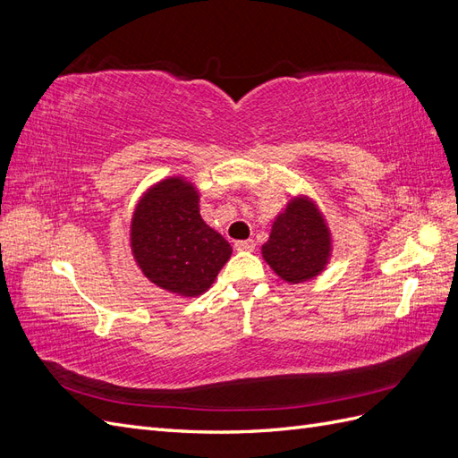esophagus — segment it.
I'll use <instances>...</instances> for the list:
<instances>
[{"label": "esophagus", "mask_w": 458, "mask_h": 458, "mask_svg": "<svg viewBox=\"0 0 458 458\" xmlns=\"http://www.w3.org/2000/svg\"><path fill=\"white\" fill-rule=\"evenodd\" d=\"M254 241H237L234 242V250H239V252H252L254 250Z\"/></svg>", "instance_id": "34e87169"}]
</instances>
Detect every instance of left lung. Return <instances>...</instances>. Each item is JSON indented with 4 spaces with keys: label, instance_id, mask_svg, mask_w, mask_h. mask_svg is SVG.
Listing matches in <instances>:
<instances>
[{
    "label": "left lung",
    "instance_id": "1",
    "mask_svg": "<svg viewBox=\"0 0 458 458\" xmlns=\"http://www.w3.org/2000/svg\"><path fill=\"white\" fill-rule=\"evenodd\" d=\"M332 233L321 208L310 195L290 197L275 217L261 258L288 284L321 275L332 258Z\"/></svg>",
    "mask_w": 458,
    "mask_h": 458
}]
</instances>
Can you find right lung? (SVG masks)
I'll use <instances>...</instances> for the list:
<instances>
[{
  "label": "right lung",
  "instance_id": "1",
  "mask_svg": "<svg viewBox=\"0 0 458 458\" xmlns=\"http://www.w3.org/2000/svg\"><path fill=\"white\" fill-rule=\"evenodd\" d=\"M130 248L147 279L182 298L204 294L233 248L200 216L199 187L185 175L152 183L137 200Z\"/></svg>",
  "mask_w": 458,
  "mask_h": 458
}]
</instances>
